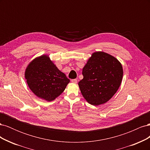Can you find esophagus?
<instances>
[{
    "label": "esophagus",
    "instance_id": "1",
    "mask_svg": "<svg viewBox=\"0 0 150 150\" xmlns=\"http://www.w3.org/2000/svg\"><path fill=\"white\" fill-rule=\"evenodd\" d=\"M71 82L72 83H74V84H76L77 82H78V81H77V79H71Z\"/></svg>",
    "mask_w": 150,
    "mask_h": 150
}]
</instances>
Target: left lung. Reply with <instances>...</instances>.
Instances as JSON below:
<instances>
[{
  "label": "left lung",
  "mask_w": 150,
  "mask_h": 150,
  "mask_svg": "<svg viewBox=\"0 0 150 150\" xmlns=\"http://www.w3.org/2000/svg\"><path fill=\"white\" fill-rule=\"evenodd\" d=\"M83 79L78 83L86 101L93 106L108 102L121 84L123 69L116 57L103 51L91 54L83 68Z\"/></svg>",
  "instance_id": "1"
}]
</instances>
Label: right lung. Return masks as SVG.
<instances>
[{"instance_id":"add662e5","label":"right lung","mask_w":150,"mask_h":150,"mask_svg":"<svg viewBox=\"0 0 150 150\" xmlns=\"http://www.w3.org/2000/svg\"><path fill=\"white\" fill-rule=\"evenodd\" d=\"M24 76L32 92L46 101H54L59 96L70 82L46 54L30 61Z\"/></svg>"}]
</instances>
